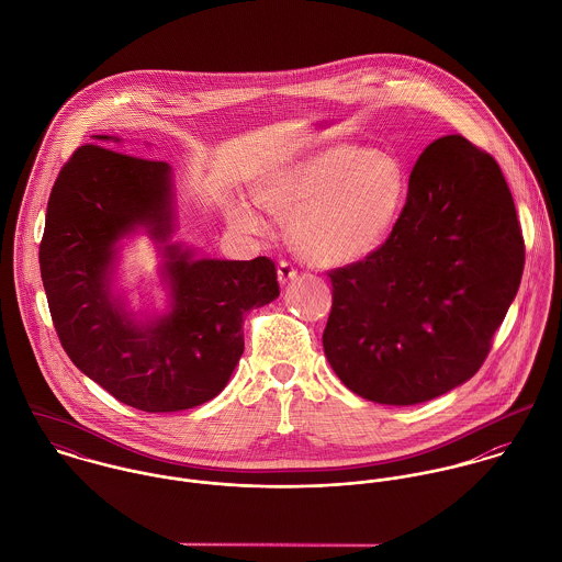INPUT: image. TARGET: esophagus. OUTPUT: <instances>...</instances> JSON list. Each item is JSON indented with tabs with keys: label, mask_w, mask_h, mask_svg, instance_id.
I'll use <instances>...</instances> for the list:
<instances>
[{
	"label": "esophagus",
	"mask_w": 562,
	"mask_h": 562,
	"mask_svg": "<svg viewBox=\"0 0 562 562\" xmlns=\"http://www.w3.org/2000/svg\"><path fill=\"white\" fill-rule=\"evenodd\" d=\"M277 274H279V281H281V283H290V281L299 274V270H296V266H294L292 261L281 259L279 266H277Z\"/></svg>",
	"instance_id": "obj_1"
}]
</instances>
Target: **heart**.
Segmentation results:
<instances>
[{
	"label": "heart",
	"instance_id": "heart-1",
	"mask_svg": "<svg viewBox=\"0 0 562 562\" xmlns=\"http://www.w3.org/2000/svg\"><path fill=\"white\" fill-rule=\"evenodd\" d=\"M406 196L401 161L363 147L339 145L294 161L266 179L257 201L292 218V241L318 266H346L376 250L394 229ZM232 218L259 229L263 223L246 203Z\"/></svg>",
	"mask_w": 562,
	"mask_h": 562
}]
</instances>
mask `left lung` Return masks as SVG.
Masks as SVG:
<instances>
[{"instance_id": "1", "label": "left lung", "mask_w": 562, "mask_h": 562, "mask_svg": "<svg viewBox=\"0 0 562 562\" xmlns=\"http://www.w3.org/2000/svg\"><path fill=\"white\" fill-rule=\"evenodd\" d=\"M526 246L508 183L463 136L415 161L401 216L376 250L328 270L322 344L366 401L417 404L481 370L519 290Z\"/></svg>"}]
</instances>
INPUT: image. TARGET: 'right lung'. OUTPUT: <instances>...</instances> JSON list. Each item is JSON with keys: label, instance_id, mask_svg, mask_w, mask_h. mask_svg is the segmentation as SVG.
Masks as SVG:
<instances>
[{"label": "right lung", "instance_id": "add662e5", "mask_svg": "<svg viewBox=\"0 0 562 562\" xmlns=\"http://www.w3.org/2000/svg\"><path fill=\"white\" fill-rule=\"evenodd\" d=\"M108 140V136H99ZM170 166L81 145L52 188L38 261L58 339L116 401L168 413L216 398L244 352L241 321L279 296L270 257L192 259L168 244L172 312L136 326L110 296L114 244L138 225L172 232Z\"/></svg>", "mask_w": 562, "mask_h": 562}]
</instances>
